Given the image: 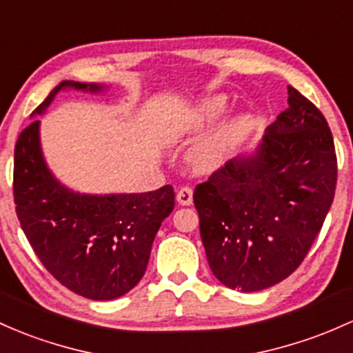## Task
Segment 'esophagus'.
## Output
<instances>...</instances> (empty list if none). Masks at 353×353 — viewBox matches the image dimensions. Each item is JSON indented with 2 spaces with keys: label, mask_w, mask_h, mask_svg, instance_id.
<instances>
[{
  "label": "esophagus",
  "mask_w": 353,
  "mask_h": 353,
  "mask_svg": "<svg viewBox=\"0 0 353 353\" xmlns=\"http://www.w3.org/2000/svg\"><path fill=\"white\" fill-rule=\"evenodd\" d=\"M177 203L183 204V206H189V204H192V188H189V185L181 188L179 191H177Z\"/></svg>",
  "instance_id": "1"
}]
</instances>
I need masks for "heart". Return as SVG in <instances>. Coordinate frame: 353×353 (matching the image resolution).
<instances>
[{
	"label": "heart",
	"mask_w": 353,
	"mask_h": 353,
	"mask_svg": "<svg viewBox=\"0 0 353 353\" xmlns=\"http://www.w3.org/2000/svg\"><path fill=\"white\" fill-rule=\"evenodd\" d=\"M226 99L221 95L204 100L192 110L183 114L179 120H176L170 134L174 137H181L204 129L221 117V114L226 110ZM248 130H250V117L246 114H236L230 117L211 137L196 147L192 152V164L199 170H212L223 165L234 152L236 147L241 144Z\"/></svg>",
	"instance_id": "heart-1"
}]
</instances>
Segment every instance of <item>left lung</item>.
Wrapping results in <instances>:
<instances>
[{"label": "left lung", "mask_w": 353, "mask_h": 353, "mask_svg": "<svg viewBox=\"0 0 353 353\" xmlns=\"http://www.w3.org/2000/svg\"><path fill=\"white\" fill-rule=\"evenodd\" d=\"M335 188L327 119L290 85L288 108L254 154L226 162L196 185L201 239L214 276L239 292L288 278L319 236Z\"/></svg>", "instance_id": "left-lung-1"}]
</instances>
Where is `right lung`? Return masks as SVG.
Wrapping results in <instances>:
<instances>
[{
	"mask_svg": "<svg viewBox=\"0 0 353 353\" xmlns=\"http://www.w3.org/2000/svg\"><path fill=\"white\" fill-rule=\"evenodd\" d=\"M99 92L100 85L61 82L34 108L41 114L61 88ZM37 119L14 145L13 196L23 233L43 266L77 295L114 300L144 276L162 221L172 212L174 189L142 194L88 196L61 185L46 168Z\"/></svg>",
	"mask_w": 353,
	"mask_h": 353,
	"instance_id": "1",
	"label": "right lung"
}]
</instances>
